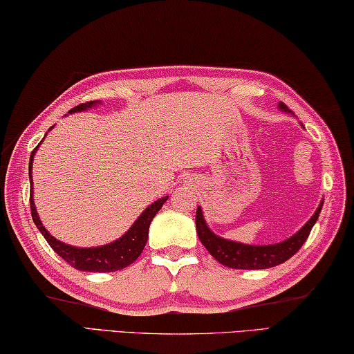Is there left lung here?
<instances>
[{
	"label": "left lung",
	"mask_w": 354,
	"mask_h": 354,
	"mask_svg": "<svg viewBox=\"0 0 354 354\" xmlns=\"http://www.w3.org/2000/svg\"><path fill=\"white\" fill-rule=\"evenodd\" d=\"M279 106L282 109H287L283 103H281ZM322 205L323 204H320L315 215L310 218V221H308V224L298 234H295L292 239L279 243V245L248 246L241 245V243L219 239V236H216L207 227L201 208H198V212H196V229H198V235L202 245L207 248V251L219 263L236 270H265L283 263L299 251L301 246L304 245V241L308 240L314 224L317 223L318 215L322 212Z\"/></svg>",
	"instance_id": "obj_1"
}]
</instances>
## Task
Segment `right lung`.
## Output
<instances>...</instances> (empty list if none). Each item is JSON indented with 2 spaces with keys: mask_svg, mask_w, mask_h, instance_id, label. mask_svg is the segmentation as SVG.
I'll return each instance as SVG.
<instances>
[{
  "mask_svg": "<svg viewBox=\"0 0 354 354\" xmlns=\"http://www.w3.org/2000/svg\"><path fill=\"white\" fill-rule=\"evenodd\" d=\"M95 102H86L81 105L75 106L71 109V113L83 111L86 108H91ZM37 149V147H36ZM36 149L32 150L31 158H30V182H31V165H32V156ZM32 183V182H31ZM30 205H31V216L32 221L36 224V227L40 230V234L44 235V239L48 241L51 249L61 256L66 262L73 266V268L81 271H91V273H111V271L122 270L125 266L131 265L135 260L141 256L144 246L147 243L149 236V225L152 223L153 216L158 213V210L163 207L167 198L158 199L153 202L152 205L146 208V212L138 218V221L131 225V229L127 234L119 239L118 241L109 243L106 246L100 248H75L68 246L66 243L56 240L55 236H51L46 229L40 223L37 216L36 207H34L32 201V189L30 193Z\"/></svg>",
  "mask_w": 354,
  "mask_h": 354,
  "instance_id": "obj_1",
  "label": "right lung"
}]
</instances>
